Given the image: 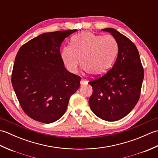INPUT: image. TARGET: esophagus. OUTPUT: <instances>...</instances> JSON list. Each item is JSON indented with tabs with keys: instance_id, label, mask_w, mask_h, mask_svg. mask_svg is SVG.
<instances>
[{
	"instance_id": "esophagus-1",
	"label": "esophagus",
	"mask_w": 158,
	"mask_h": 158,
	"mask_svg": "<svg viewBox=\"0 0 158 158\" xmlns=\"http://www.w3.org/2000/svg\"><path fill=\"white\" fill-rule=\"evenodd\" d=\"M80 83H81V85H85V84H86V83H88V81H85V79H81V82H80Z\"/></svg>"
}]
</instances>
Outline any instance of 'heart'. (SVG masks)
<instances>
[{"label":"heart","instance_id":"obj_1","mask_svg":"<svg viewBox=\"0 0 158 158\" xmlns=\"http://www.w3.org/2000/svg\"><path fill=\"white\" fill-rule=\"evenodd\" d=\"M117 52L118 46L113 36H103L85 31L74 36L71 46L64 47L61 58L70 73H78L81 58L86 72L94 77H100L111 68Z\"/></svg>","mask_w":158,"mask_h":158}]
</instances>
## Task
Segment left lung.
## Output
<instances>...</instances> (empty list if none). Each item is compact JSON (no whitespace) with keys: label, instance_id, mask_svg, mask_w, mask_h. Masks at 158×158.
<instances>
[{"label":"left lung","instance_id":"8db88e82","mask_svg":"<svg viewBox=\"0 0 158 158\" xmlns=\"http://www.w3.org/2000/svg\"><path fill=\"white\" fill-rule=\"evenodd\" d=\"M102 31L110 33L115 39L118 54L111 69L88 83L93 88L89 104L96 116L114 122L126 116L138 102L144 70L132 41L113 28Z\"/></svg>","mask_w":158,"mask_h":158}]
</instances>
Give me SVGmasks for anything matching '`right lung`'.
Masks as SVG:
<instances>
[{
    "label": "right lung",
    "mask_w": 158,
    "mask_h": 158,
    "mask_svg": "<svg viewBox=\"0 0 158 158\" xmlns=\"http://www.w3.org/2000/svg\"><path fill=\"white\" fill-rule=\"evenodd\" d=\"M77 30L46 32L19 48L11 83L25 113L39 122L50 123L64 114L69 99L80 86L81 77L64 66L60 46Z\"/></svg>",
    "instance_id": "obj_1"
}]
</instances>
